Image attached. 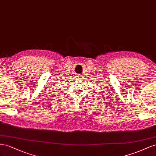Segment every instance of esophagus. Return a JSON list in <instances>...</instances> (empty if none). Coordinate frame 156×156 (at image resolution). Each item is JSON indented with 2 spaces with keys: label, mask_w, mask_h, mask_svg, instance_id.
<instances>
[{
  "label": "esophagus",
  "mask_w": 156,
  "mask_h": 156,
  "mask_svg": "<svg viewBox=\"0 0 156 156\" xmlns=\"http://www.w3.org/2000/svg\"><path fill=\"white\" fill-rule=\"evenodd\" d=\"M76 77H77L78 79H80V78H82V75H81V74H77Z\"/></svg>",
  "instance_id": "34e87169"
}]
</instances>
